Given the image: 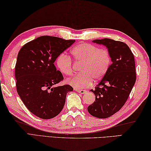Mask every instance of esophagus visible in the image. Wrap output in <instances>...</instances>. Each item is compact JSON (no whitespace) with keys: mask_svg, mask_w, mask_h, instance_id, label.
Here are the masks:
<instances>
[{"mask_svg":"<svg viewBox=\"0 0 151 151\" xmlns=\"http://www.w3.org/2000/svg\"><path fill=\"white\" fill-rule=\"evenodd\" d=\"M76 92H78V93H87V91L86 90H78V89H76V90H75Z\"/></svg>","mask_w":151,"mask_h":151,"instance_id":"esophagus-1","label":"esophagus"}]
</instances>
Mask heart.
<instances>
[{"instance_id":"heart-1","label":"heart","mask_w":151,"mask_h":151,"mask_svg":"<svg viewBox=\"0 0 151 151\" xmlns=\"http://www.w3.org/2000/svg\"><path fill=\"white\" fill-rule=\"evenodd\" d=\"M71 53L76 63H81V73L67 80V83L73 88L81 89L88 87L93 80L97 81L106 75L112 63V58L107 49H99L91 43H80L71 49ZM56 65L61 73L71 76L73 64L66 54L58 56Z\"/></svg>"}]
</instances>
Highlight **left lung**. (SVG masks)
I'll list each match as a JSON object with an SVG mask.
<instances>
[{"label": "left lung", "mask_w": 151, "mask_h": 151, "mask_svg": "<svg viewBox=\"0 0 151 151\" xmlns=\"http://www.w3.org/2000/svg\"><path fill=\"white\" fill-rule=\"evenodd\" d=\"M92 42L107 47L112 63L94 90H90L96 100L88 106V111L94 117L106 118L124 105L134 85L137 78L134 58L129 47L123 42L107 38Z\"/></svg>", "instance_id": "1"}]
</instances>
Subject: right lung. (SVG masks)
<instances>
[{
    "label": "right lung",
    "instance_id": "right-lung-1",
    "mask_svg": "<svg viewBox=\"0 0 151 151\" xmlns=\"http://www.w3.org/2000/svg\"><path fill=\"white\" fill-rule=\"evenodd\" d=\"M75 41L45 35L20 49L15 65L17 91L27 109L36 116L55 117L63 108L67 93L73 90L70 85L56 87L63 77L54 62Z\"/></svg>",
    "mask_w": 151,
    "mask_h": 151
}]
</instances>
